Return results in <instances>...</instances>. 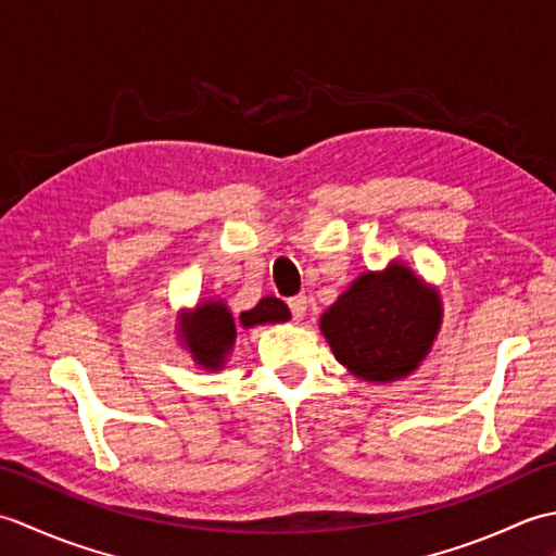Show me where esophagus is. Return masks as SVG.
<instances>
[{
  "instance_id": "obj_1",
  "label": "esophagus",
  "mask_w": 556,
  "mask_h": 556,
  "mask_svg": "<svg viewBox=\"0 0 556 556\" xmlns=\"http://www.w3.org/2000/svg\"><path fill=\"white\" fill-rule=\"evenodd\" d=\"M289 308H291V315H293V320H303L305 317V311H308V299L305 296H293V299H289Z\"/></svg>"
}]
</instances>
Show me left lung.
<instances>
[{"mask_svg": "<svg viewBox=\"0 0 556 556\" xmlns=\"http://www.w3.org/2000/svg\"><path fill=\"white\" fill-rule=\"evenodd\" d=\"M442 296L401 260L363 271L320 315V332L344 368L370 384L406 380L442 327Z\"/></svg>", "mask_w": 556, "mask_h": 556, "instance_id": "8db88e82", "label": "left lung"}]
</instances>
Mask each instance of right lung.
Listing matches in <instances>:
<instances>
[{"label": "right lung", "instance_id": "1", "mask_svg": "<svg viewBox=\"0 0 556 556\" xmlns=\"http://www.w3.org/2000/svg\"><path fill=\"white\" fill-rule=\"evenodd\" d=\"M291 317L287 303L275 296H265L255 308L239 315V325L251 329L257 325L287 323ZM236 320L229 305L222 299L195 303V308L181 311L176 317V339L191 353L203 370H222L236 344Z\"/></svg>", "mask_w": 556, "mask_h": 556}]
</instances>
